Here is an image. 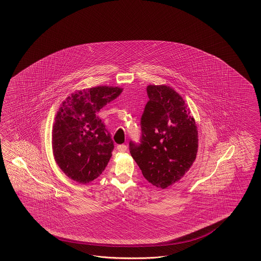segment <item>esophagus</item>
I'll use <instances>...</instances> for the list:
<instances>
[{"label": "esophagus", "instance_id": "esophagus-1", "mask_svg": "<svg viewBox=\"0 0 261 261\" xmlns=\"http://www.w3.org/2000/svg\"><path fill=\"white\" fill-rule=\"evenodd\" d=\"M117 149L119 152H121V153H123V152H125L127 150V146L125 144H119L117 146Z\"/></svg>", "mask_w": 261, "mask_h": 261}]
</instances>
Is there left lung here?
<instances>
[{"mask_svg": "<svg viewBox=\"0 0 261 261\" xmlns=\"http://www.w3.org/2000/svg\"><path fill=\"white\" fill-rule=\"evenodd\" d=\"M149 101L142 114V143L130 142V153L143 177L166 190L180 181L198 150L195 119L182 96L166 85H148Z\"/></svg>", "mask_w": 261, "mask_h": 261, "instance_id": "obj_1", "label": "left lung"}]
</instances>
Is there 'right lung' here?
Instances as JSON below:
<instances>
[{
  "instance_id": "right-lung-1",
  "label": "right lung",
  "mask_w": 261,
  "mask_h": 261,
  "mask_svg": "<svg viewBox=\"0 0 261 261\" xmlns=\"http://www.w3.org/2000/svg\"><path fill=\"white\" fill-rule=\"evenodd\" d=\"M122 90L113 86L79 90L57 111L51 135L53 154L57 166L71 180L92 182L107 166L114 142L96 113Z\"/></svg>"
}]
</instances>
